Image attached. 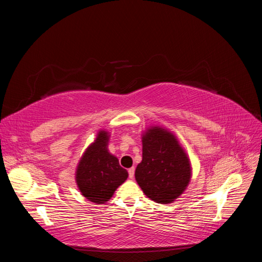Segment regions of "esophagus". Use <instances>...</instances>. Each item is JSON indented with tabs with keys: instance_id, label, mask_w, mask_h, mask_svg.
Segmentation results:
<instances>
[{
	"instance_id": "esophagus-1",
	"label": "esophagus",
	"mask_w": 262,
	"mask_h": 262,
	"mask_svg": "<svg viewBox=\"0 0 262 262\" xmlns=\"http://www.w3.org/2000/svg\"><path fill=\"white\" fill-rule=\"evenodd\" d=\"M134 170H136V168H134V167H131V168H129V170H128V172H129V178H130V179H133V177H134Z\"/></svg>"
}]
</instances>
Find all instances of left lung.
Wrapping results in <instances>:
<instances>
[{
    "mask_svg": "<svg viewBox=\"0 0 262 262\" xmlns=\"http://www.w3.org/2000/svg\"><path fill=\"white\" fill-rule=\"evenodd\" d=\"M142 162L136 180L157 203H171L185 191L191 177L190 162L173 134L154 126L142 138Z\"/></svg>",
    "mask_w": 262,
    "mask_h": 262,
    "instance_id": "left-lung-1",
    "label": "left lung"
}]
</instances>
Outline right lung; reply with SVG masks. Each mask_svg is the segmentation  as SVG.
Returning a JSON list of instances; mask_svg holds the SVG:
<instances>
[{
	"label": "right lung",
	"instance_id": "obj_1",
	"mask_svg": "<svg viewBox=\"0 0 262 262\" xmlns=\"http://www.w3.org/2000/svg\"><path fill=\"white\" fill-rule=\"evenodd\" d=\"M108 132L100 131L85 150L76 169V184L82 194L94 203H105L128 178V171L108 152Z\"/></svg>",
	"mask_w": 262,
	"mask_h": 262
}]
</instances>
